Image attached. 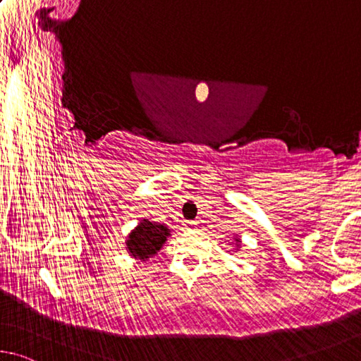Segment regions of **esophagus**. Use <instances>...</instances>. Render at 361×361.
Returning a JSON list of instances; mask_svg holds the SVG:
<instances>
[{
  "mask_svg": "<svg viewBox=\"0 0 361 361\" xmlns=\"http://www.w3.org/2000/svg\"><path fill=\"white\" fill-rule=\"evenodd\" d=\"M184 226H185V230H195L198 226V222H195V220H190V222H187Z\"/></svg>",
  "mask_w": 361,
  "mask_h": 361,
  "instance_id": "esophagus-1",
  "label": "esophagus"
}]
</instances>
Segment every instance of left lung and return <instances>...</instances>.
Listing matches in <instances>:
<instances>
[{
	"mask_svg": "<svg viewBox=\"0 0 361 361\" xmlns=\"http://www.w3.org/2000/svg\"><path fill=\"white\" fill-rule=\"evenodd\" d=\"M236 239V238H235ZM236 243H241V241H239V239H236ZM236 247H238V244H236Z\"/></svg>",
	"mask_w": 361,
	"mask_h": 361,
	"instance_id": "obj_1",
	"label": "left lung"
}]
</instances>
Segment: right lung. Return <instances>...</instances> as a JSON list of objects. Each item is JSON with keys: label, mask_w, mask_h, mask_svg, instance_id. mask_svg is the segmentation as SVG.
<instances>
[{"label": "right lung", "mask_w": 361, "mask_h": 361, "mask_svg": "<svg viewBox=\"0 0 361 361\" xmlns=\"http://www.w3.org/2000/svg\"><path fill=\"white\" fill-rule=\"evenodd\" d=\"M1 1V0H0ZM169 236V228L161 224L150 222L147 219H142L137 226L133 230L128 239H126V250L131 257L137 260L145 262L147 258L154 257L158 250L163 247L164 241Z\"/></svg>", "instance_id": "obj_1"}]
</instances>
